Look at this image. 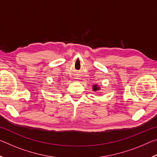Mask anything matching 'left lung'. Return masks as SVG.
I'll list each match as a JSON object with an SVG mask.
<instances>
[{"label": "left lung", "mask_w": 157, "mask_h": 157, "mask_svg": "<svg viewBox=\"0 0 157 157\" xmlns=\"http://www.w3.org/2000/svg\"><path fill=\"white\" fill-rule=\"evenodd\" d=\"M92 89H93V91H94V92H97V91H100V86H98L97 84H95L94 86H93Z\"/></svg>", "instance_id": "1"}]
</instances>
